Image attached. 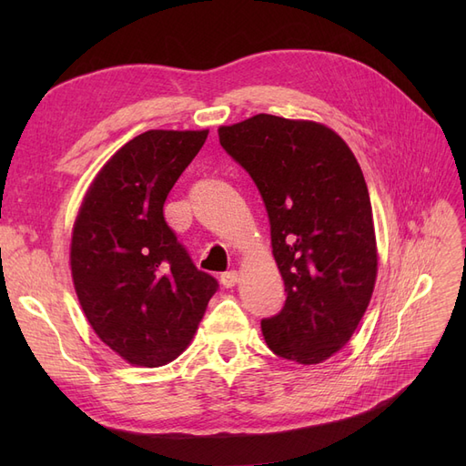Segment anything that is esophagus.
I'll return each mask as SVG.
<instances>
[{"instance_id": "esophagus-1", "label": "esophagus", "mask_w": 466, "mask_h": 466, "mask_svg": "<svg viewBox=\"0 0 466 466\" xmlns=\"http://www.w3.org/2000/svg\"><path fill=\"white\" fill-rule=\"evenodd\" d=\"M219 281H221L223 288H233V286L237 284V281H238V272H237V270L223 272V274L219 276Z\"/></svg>"}]
</instances>
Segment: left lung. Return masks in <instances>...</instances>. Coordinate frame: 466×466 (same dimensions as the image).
<instances>
[{
	"mask_svg": "<svg viewBox=\"0 0 466 466\" xmlns=\"http://www.w3.org/2000/svg\"><path fill=\"white\" fill-rule=\"evenodd\" d=\"M255 180L270 219L286 303L262 320L276 356L313 365L358 329L377 278L368 185L344 139L311 120L257 115L218 130Z\"/></svg>",
	"mask_w": 466,
	"mask_h": 466,
	"instance_id": "1",
	"label": "left lung"
}]
</instances>
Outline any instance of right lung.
Masks as SVG:
<instances>
[{
	"label": "right lung",
	"instance_id": "obj_1",
	"mask_svg": "<svg viewBox=\"0 0 466 466\" xmlns=\"http://www.w3.org/2000/svg\"><path fill=\"white\" fill-rule=\"evenodd\" d=\"M208 130H149L98 171L74 223L72 278L96 336L132 365L159 368L190 344L218 291L168 228L163 206Z\"/></svg>",
	"mask_w": 466,
	"mask_h": 466
}]
</instances>
